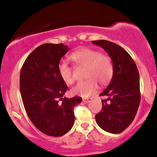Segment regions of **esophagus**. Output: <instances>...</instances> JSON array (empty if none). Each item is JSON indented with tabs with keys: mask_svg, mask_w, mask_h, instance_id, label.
Masks as SVG:
<instances>
[{
	"mask_svg": "<svg viewBox=\"0 0 157 157\" xmlns=\"http://www.w3.org/2000/svg\"><path fill=\"white\" fill-rule=\"evenodd\" d=\"M82 101L85 102H90L92 101V98H88V99H82Z\"/></svg>",
	"mask_w": 157,
	"mask_h": 157,
	"instance_id": "34e87169",
	"label": "esophagus"
}]
</instances>
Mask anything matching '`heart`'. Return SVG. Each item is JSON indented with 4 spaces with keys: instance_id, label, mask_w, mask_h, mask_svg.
I'll use <instances>...</instances> for the list:
<instances>
[{
    "instance_id": "heart-1",
    "label": "heart",
    "mask_w": 157,
    "mask_h": 157,
    "mask_svg": "<svg viewBox=\"0 0 157 157\" xmlns=\"http://www.w3.org/2000/svg\"><path fill=\"white\" fill-rule=\"evenodd\" d=\"M69 60L76 68H85V81L77 83L71 89V93L82 97H89L96 92L97 83L105 86L111 80L113 73V65L111 57L103 55L96 49L81 48L69 56ZM60 78L67 85L75 80L72 68L66 63H60L58 66Z\"/></svg>"
}]
</instances>
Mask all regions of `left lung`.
<instances>
[{"label": "left lung", "instance_id": "1", "mask_svg": "<svg viewBox=\"0 0 157 157\" xmlns=\"http://www.w3.org/2000/svg\"><path fill=\"white\" fill-rule=\"evenodd\" d=\"M107 52L112 60L113 73L108 87L100 96L102 108L95 116L97 125L112 134L125 130L136 116L140 102V75L134 60L124 48L105 40L92 41Z\"/></svg>", "mask_w": 157, "mask_h": 157}]
</instances>
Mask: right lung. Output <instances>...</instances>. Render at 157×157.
Segmentation results:
<instances>
[{"instance_id":"right-lung-1","label":"right lung","mask_w":157,"mask_h":157,"mask_svg":"<svg viewBox=\"0 0 157 157\" xmlns=\"http://www.w3.org/2000/svg\"><path fill=\"white\" fill-rule=\"evenodd\" d=\"M68 49L63 44L41 45L27 57L21 71L20 91L27 115L48 136H60L70 131L74 107L82 102L80 97H63L68 86L59 75L58 66Z\"/></svg>"}]
</instances>
